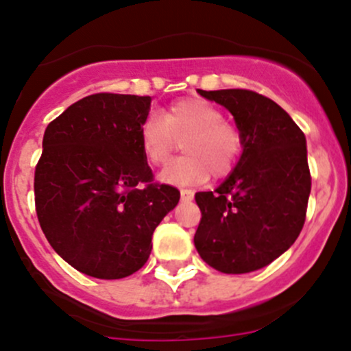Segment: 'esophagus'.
<instances>
[{"label": "esophagus", "instance_id": "1", "mask_svg": "<svg viewBox=\"0 0 351 351\" xmlns=\"http://www.w3.org/2000/svg\"><path fill=\"white\" fill-rule=\"evenodd\" d=\"M180 195H182V200H183V202L193 200V192H192V190L182 189V190H180Z\"/></svg>", "mask_w": 351, "mask_h": 351}]
</instances>
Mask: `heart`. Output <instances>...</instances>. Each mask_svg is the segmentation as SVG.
Returning a JSON list of instances; mask_svg holds the SVG:
<instances>
[{"instance_id":"b5f03b06","label":"heart","mask_w":351,"mask_h":351,"mask_svg":"<svg viewBox=\"0 0 351 351\" xmlns=\"http://www.w3.org/2000/svg\"><path fill=\"white\" fill-rule=\"evenodd\" d=\"M143 153L151 165H165L183 139V156L169 162L159 178L169 185H195L229 175L243 149L241 132L224 120L215 105L200 98L178 100L162 117L149 113L139 129Z\"/></svg>"}]
</instances>
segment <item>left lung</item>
Listing matches in <instances>:
<instances>
[{
	"mask_svg": "<svg viewBox=\"0 0 351 351\" xmlns=\"http://www.w3.org/2000/svg\"><path fill=\"white\" fill-rule=\"evenodd\" d=\"M198 93L232 113L243 137L238 165L214 192L195 193V247L222 274H250L285 253L302 231L311 173L306 136L280 105L250 90Z\"/></svg>",
	"mask_w": 351,
	"mask_h": 351,
	"instance_id": "left-lung-1",
	"label": "left lung"
}]
</instances>
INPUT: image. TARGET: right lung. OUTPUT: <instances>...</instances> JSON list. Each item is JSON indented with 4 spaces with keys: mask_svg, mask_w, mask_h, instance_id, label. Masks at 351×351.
I'll list each match as a JSON object with an SVG mask.
<instances>
[{
    "mask_svg": "<svg viewBox=\"0 0 351 351\" xmlns=\"http://www.w3.org/2000/svg\"><path fill=\"white\" fill-rule=\"evenodd\" d=\"M151 97L97 93L47 125L35 168V210L56 253L84 275L115 280L149 258L153 232L180 192L153 182L139 139Z\"/></svg>",
    "mask_w": 351,
    "mask_h": 351,
    "instance_id": "right-lung-1",
    "label": "right lung"
}]
</instances>
